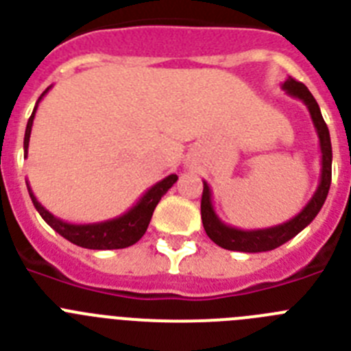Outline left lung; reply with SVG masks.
I'll use <instances>...</instances> for the list:
<instances>
[{
	"mask_svg": "<svg viewBox=\"0 0 351 351\" xmlns=\"http://www.w3.org/2000/svg\"><path fill=\"white\" fill-rule=\"evenodd\" d=\"M283 89L290 96L302 101L308 107L309 114H311L313 125H315L318 138H320V182H318V188H316L311 200L306 204V207L297 216L288 219L287 223L269 226V228H258V230H241V228H235V226L225 225L218 218V214L214 213L210 188L204 181L202 204H200L204 228H206V234L209 235L210 241L218 244V246L225 247V250L244 251V253H260V251H271L276 250V247H280L281 244L288 243L291 237H295L300 230H304L316 218V214L320 213L322 206L325 204V198L328 195V188H330V181H332V145H330V135H328V128L325 125L324 117H322L320 107L316 104L315 96L309 93V89L302 82H297L291 77H288L285 80Z\"/></svg>",
	"mask_w": 351,
	"mask_h": 351,
	"instance_id": "left-lung-1",
	"label": "left lung"
}]
</instances>
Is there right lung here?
<instances>
[{
    "mask_svg": "<svg viewBox=\"0 0 351 351\" xmlns=\"http://www.w3.org/2000/svg\"><path fill=\"white\" fill-rule=\"evenodd\" d=\"M51 88H47L42 93V96L36 101L35 108H33V114L27 119L26 133H24V156H27V145H29V137H31V126H33V119H35L36 108H38L40 100H42L45 93ZM178 181V176L176 173H170L169 178L161 179L160 182H156L154 186H151L142 198L138 200L135 206L130 210H126L125 214H121L117 218L107 219V221L100 223H86V225H75V223H66L63 219L56 218L54 214L49 213L42 204L36 200V197L31 191L29 184H27V191H29V197L33 200V206L38 210L40 216L45 219L49 226H52L60 235H63L64 239H68L70 243L77 244L80 247H88V250H123V247H128L132 244H135L137 241H141L142 235L147 230L149 221H151V216L154 213V207L158 206V202L161 200V197L167 193L173 186V182Z\"/></svg>",
    "mask_w": 351,
    "mask_h": 351,
    "instance_id": "obj_1",
    "label": "right lung"
}]
</instances>
